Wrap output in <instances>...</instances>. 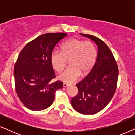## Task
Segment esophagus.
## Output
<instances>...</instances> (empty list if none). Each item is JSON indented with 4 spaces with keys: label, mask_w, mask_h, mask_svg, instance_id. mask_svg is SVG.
<instances>
[{
    "label": "esophagus",
    "mask_w": 135,
    "mask_h": 135,
    "mask_svg": "<svg viewBox=\"0 0 135 135\" xmlns=\"http://www.w3.org/2000/svg\"><path fill=\"white\" fill-rule=\"evenodd\" d=\"M69 85V84H67V83H63V86H64V87H66V86H68Z\"/></svg>",
    "instance_id": "1"
}]
</instances>
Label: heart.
Here are the masks:
<instances>
[{
  "mask_svg": "<svg viewBox=\"0 0 135 135\" xmlns=\"http://www.w3.org/2000/svg\"><path fill=\"white\" fill-rule=\"evenodd\" d=\"M61 51H53L50 62L57 72L61 71L69 61V67L58 75L59 80L72 83L78 79L80 74L86 75L95 66L97 50L93 42L73 38L66 40L60 47Z\"/></svg>",
  "mask_w": 135,
  "mask_h": 135,
  "instance_id": "1",
  "label": "heart"
}]
</instances>
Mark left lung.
<instances>
[{
	"mask_svg": "<svg viewBox=\"0 0 135 135\" xmlns=\"http://www.w3.org/2000/svg\"><path fill=\"white\" fill-rule=\"evenodd\" d=\"M80 34L95 42L98 50L93 69L76 84L78 93L72 98L71 104L79 113L93 115L112 99L117 88L119 69L113 54L103 40L91 35Z\"/></svg>",
	"mask_w": 135,
	"mask_h": 135,
	"instance_id": "8db88e82",
	"label": "left lung"
}]
</instances>
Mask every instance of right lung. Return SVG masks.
I'll return each instance as SVG.
<instances>
[{"label": "right lung", "mask_w": 135, "mask_h": 135, "mask_svg": "<svg viewBox=\"0 0 135 135\" xmlns=\"http://www.w3.org/2000/svg\"><path fill=\"white\" fill-rule=\"evenodd\" d=\"M67 36L62 32L47 33L27 43L19 54L14 67L15 90L22 103L32 110H42L50 106L55 92L62 88L50 62L55 45Z\"/></svg>", "instance_id": "right-lung-1"}]
</instances>
